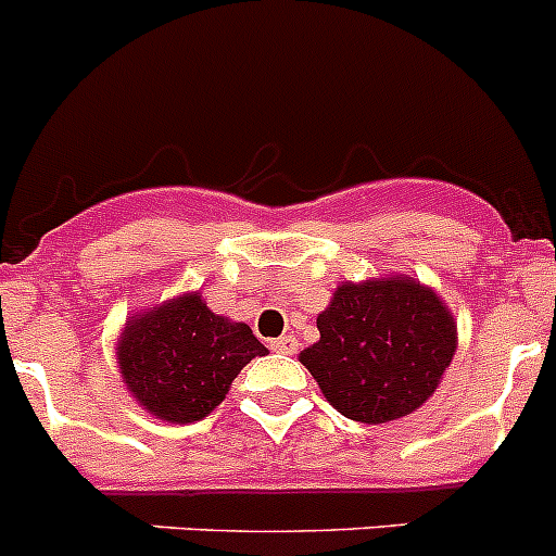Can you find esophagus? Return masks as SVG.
<instances>
[{
  "label": "esophagus",
  "instance_id": "34e87169",
  "mask_svg": "<svg viewBox=\"0 0 556 556\" xmlns=\"http://www.w3.org/2000/svg\"><path fill=\"white\" fill-rule=\"evenodd\" d=\"M269 350H273V353L292 355L294 350H298V339H294V336H281V339H273L269 341Z\"/></svg>",
  "mask_w": 556,
  "mask_h": 556
}]
</instances>
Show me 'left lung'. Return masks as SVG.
Returning <instances> with one entry per match:
<instances>
[{
	"instance_id": "obj_1",
	"label": "left lung",
	"mask_w": 556,
	"mask_h": 556,
	"mask_svg": "<svg viewBox=\"0 0 556 556\" xmlns=\"http://www.w3.org/2000/svg\"><path fill=\"white\" fill-rule=\"evenodd\" d=\"M317 328L319 341L300 361L325 400L364 425H386L425 405L457 344L441 298L407 278L344 283Z\"/></svg>"
}]
</instances>
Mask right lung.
<instances>
[{
  "instance_id": "add662e5",
  "label": "right lung",
  "mask_w": 556,
  "mask_h": 556,
  "mask_svg": "<svg viewBox=\"0 0 556 556\" xmlns=\"http://www.w3.org/2000/svg\"><path fill=\"white\" fill-rule=\"evenodd\" d=\"M256 355L267 348L253 330L208 312L198 292L137 314L118 344L126 389L149 414L178 425L212 414Z\"/></svg>"
}]
</instances>
